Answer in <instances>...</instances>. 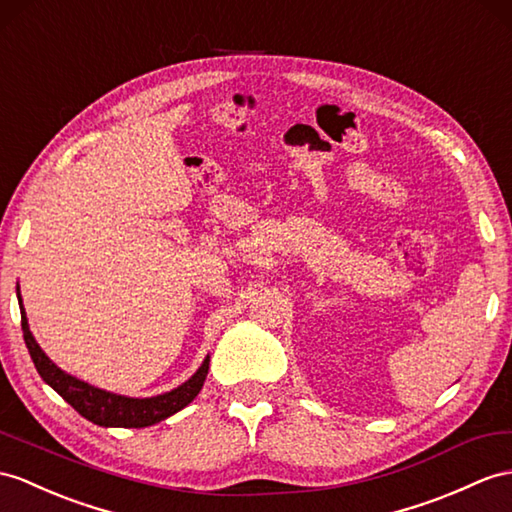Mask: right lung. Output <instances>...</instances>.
I'll return each instance as SVG.
<instances>
[{
	"mask_svg": "<svg viewBox=\"0 0 512 512\" xmlns=\"http://www.w3.org/2000/svg\"><path fill=\"white\" fill-rule=\"evenodd\" d=\"M19 291V286H17ZM19 295V293H17ZM19 308H21V330H23V341L28 345V352L32 356V363L39 371V376L52 386V389L71 404L78 413L89 419L97 426H106V428H145V426H154V423L171 417L173 413H178L184 406H189L195 395L202 391L204 380L208 376V365L210 360L206 358L202 367L197 369L195 376L184 382L178 389H173L165 395H156V397H147V400H132V397H121L115 393H106L102 389H95V386L86 384L78 378L69 376V373L60 371L52 360H49L39 343L34 341V336L28 328V319L26 313H23V304H21V295H19Z\"/></svg>",
	"mask_w": 512,
	"mask_h": 512,
	"instance_id": "obj_1",
	"label": "right lung"
}]
</instances>
